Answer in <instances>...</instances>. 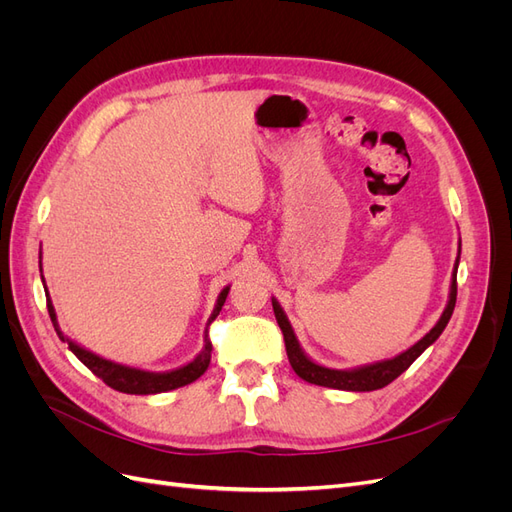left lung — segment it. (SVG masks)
<instances>
[{"label": "left lung", "instance_id": "1", "mask_svg": "<svg viewBox=\"0 0 512 512\" xmlns=\"http://www.w3.org/2000/svg\"><path fill=\"white\" fill-rule=\"evenodd\" d=\"M459 252H461V243H459ZM457 267H459V254L455 260L453 267V275H451V290H448V301L444 312L440 316V320L433 324V329L418 339L414 346H410L406 352H401L393 359H384V361H376L369 365H361V367H352V369H333V367H324L318 365L316 361L309 359L305 354V350L301 348L297 335L292 331V324L286 316V312L282 309V305L277 303V299H271L273 303V312H275V320L280 324V329L284 333V342H286V354L288 361L294 369V374L299 378H303L309 384H318V386H327V389H337V391H354V393H365V391H378L382 386L391 384L397 376L404 374V371L421 356L436 339L442 335V331L446 329L448 320L453 316L455 309V301H457Z\"/></svg>", "mask_w": 512, "mask_h": 512}]
</instances>
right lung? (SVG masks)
<instances>
[{"label":"right lung","instance_id":"obj_1","mask_svg":"<svg viewBox=\"0 0 512 512\" xmlns=\"http://www.w3.org/2000/svg\"><path fill=\"white\" fill-rule=\"evenodd\" d=\"M44 282V277H42ZM228 290L230 286H226L220 294H218V301H215L213 312L209 316V324L218 318V314L222 312V305L228 297ZM46 307H49V316L53 320V327L59 335L61 342H66L68 348L72 350V354L79 359L87 369L94 371V374L106 382L111 389L119 391V393H130V395H156V393H166V391H173L179 389V386L190 384L194 380H198L200 376L205 374L209 363H211V342L209 337L205 335V344L203 350H200L190 363H185L177 369H170V371H145V369H136V367H128V365H121L115 361H108L100 354H94L91 350L79 346L72 339H68L64 333L59 329V322H57V314H55V307L53 301L49 297V290H46Z\"/></svg>","mask_w":512,"mask_h":512}]
</instances>
